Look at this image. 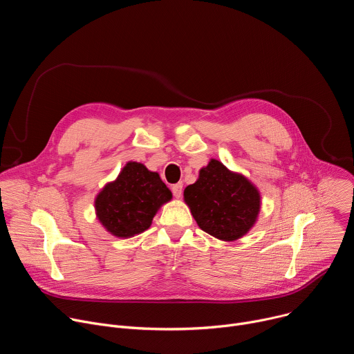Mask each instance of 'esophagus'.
<instances>
[{
    "label": "esophagus",
    "mask_w": 354,
    "mask_h": 354,
    "mask_svg": "<svg viewBox=\"0 0 354 354\" xmlns=\"http://www.w3.org/2000/svg\"><path fill=\"white\" fill-rule=\"evenodd\" d=\"M171 190H172L174 196H175L176 198H179V197L182 196V192H183V185H182V182H179V183H175V185H172Z\"/></svg>",
    "instance_id": "34e87169"
}]
</instances>
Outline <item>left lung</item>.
Instances as JSON below:
<instances>
[{"mask_svg": "<svg viewBox=\"0 0 354 354\" xmlns=\"http://www.w3.org/2000/svg\"><path fill=\"white\" fill-rule=\"evenodd\" d=\"M185 201L197 225L223 241L245 235L261 209L257 187L216 160L200 169L197 182L185 189Z\"/></svg>", "mask_w": 354, "mask_h": 354, "instance_id": "1", "label": "left lung"}]
</instances>
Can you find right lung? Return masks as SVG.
<instances>
[{"instance_id": "right-lung-1", "label": "right lung", "mask_w": 354, "mask_h": 354, "mask_svg": "<svg viewBox=\"0 0 354 354\" xmlns=\"http://www.w3.org/2000/svg\"><path fill=\"white\" fill-rule=\"evenodd\" d=\"M171 197V190L157 172H149L142 164L129 162L118 179L97 194L95 209L109 232L129 238L145 231L161 205Z\"/></svg>"}]
</instances>
